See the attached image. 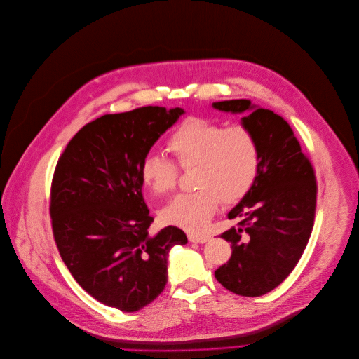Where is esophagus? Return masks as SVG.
I'll use <instances>...</instances> for the list:
<instances>
[{
	"label": "esophagus",
	"instance_id": "obj_1",
	"mask_svg": "<svg viewBox=\"0 0 359 359\" xmlns=\"http://www.w3.org/2000/svg\"><path fill=\"white\" fill-rule=\"evenodd\" d=\"M189 240L191 243H196V244H204L209 241V236L208 235H197V233H189Z\"/></svg>",
	"mask_w": 359,
	"mask_h": 359
}]
</instances>
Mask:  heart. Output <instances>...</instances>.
<instances>
[{"mask_svg": "<svg viewBox=\"0 0 359 359\" xmlns=\"http://www.w3.org/2000/svg\"><path fill=\"white\" fill-rule=\"evenodd\" d=\"M166 147L182 169L194 166L197 187L194 193L180 194L162 210V219L169 225L203 229L222 201H241L259 177V140L244 123L225 126L217 119L189 116L170 133ZM140 177L153 194L166 196L177 189L180 168L162 155H147Z\"/></svg>", "mask_w": 359, "mask_h": 359, "instance_id": "1", "label": "heart"}]
</instances>
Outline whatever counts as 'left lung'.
<instances>
[{"mask_svg": "<svg viewBox=\"0 0 359 359\" xmlns=\"http://www.w3.org/2000/svg\"><path fill=\"white\" fill-rule=\"evenodd\" d=\"M225 112H244L243 123L257 135L259 177L251 191L228 213L238 224L224 232L231 259L215 271L217 282L241 297H262L295 269L314 226L317 180L285 119L255 108L248 99L215 102Z\"/></svg>", "mask_w": 359, "mask_h": 359, "instance_id": "8db88e82", "label": "left lung"}]
</instances>
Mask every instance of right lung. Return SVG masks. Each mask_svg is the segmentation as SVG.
I'll return each instance as SVG.
<instances>
[{"label": "right lung", "mask_w": 359, "mask_h": 359, "mask_svg": "<svg viewBox=\"0 0 359 359\" xmlns=\"http://www.w3.org/2000/svg\"><path fill=\"white\" fill-rule=\"evenodd\" d=\"M184 111L143 107L108 114L68 142L50 184V225L65 266L99 302L134 313L168 282V252L187 235H156L143 198L140 166L150 147Z\"/></svg>", "instance_id": "add662e5"}]
</instances>
